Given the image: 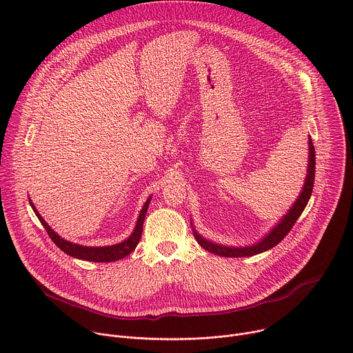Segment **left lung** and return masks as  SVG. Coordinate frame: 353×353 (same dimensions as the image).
I'll list each match as a JSON object with an SVG mask.
<instances>
[{"mask_svg": "<svg viewBox=\"0 0 353 353\" xmlns=\"http://www.w3.org/2000/svg\"><path fill=\"white\" fill-rule=\"evenodd\" d=\"M309 149H310L309 170H307V177H306L303 191H301V194L296 199L294 205L285 215V218L275 226L274 230H271V233L264 240H261L259 244H256L253 247L234 248V247H225V245L211 243V241L201 237L196 232H194V237L196 239L199 245L204 247L205 250H208L210 253H214V254H218V256H222V257H250V256H256V254L263 253V251H267V250L272 248L281 240H283L285 236L292 230L293 225L296 223V221L299 219L301 212L305 211V208L309 203V199L312 196V192H313L314 177H316V150H314V145H313L312 139H309Z\"/></svg>", "mask_w": 353, "mask_h": 353, "instance_id": "1", "label": "left lung"}]
</instances>
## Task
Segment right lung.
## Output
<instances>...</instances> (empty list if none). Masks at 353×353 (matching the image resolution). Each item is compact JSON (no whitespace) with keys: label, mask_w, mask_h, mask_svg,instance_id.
<instances>
[{"label":"right lung","mask_w":353,"mask_h":353,"mask_svg":"<svg viewBox=\"0 0 353 353\" xmlns=\"http://www.w3.org/2000/svg\"><path fill=\"white\" fill-rule=\"evenodd\" d=\"M149 201H150V198H148V201L145 203V205H143V208H142V211L139 214V218H138V222H137V226H135L132 234L125 241L114 244V245H108V247H85V245L74 244V243H70V241L61 239L57 233L53 232L52 228H50L44 222V219L40 216V214L37 212V210L32 204V201H30V205H32L36 216L39 218L40 223L44 226V229H46L47 234L50 236V239H52L53 243L59 248H61L65 254H68L71 257H75V259H79V260H85V261L112 263V261H117V260H121V259L127 257L130 253H132L134 248L139 243L141 234H142L143 219H145V215H146V211H148V207H149Z\"/></svg>","instance_id":"1"}]
</instances>
